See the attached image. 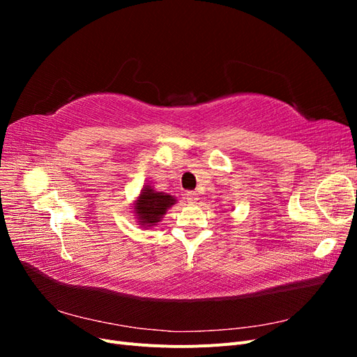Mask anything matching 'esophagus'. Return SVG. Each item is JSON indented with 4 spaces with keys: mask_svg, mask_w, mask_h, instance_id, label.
<instances>
[{
    "mask_svg": "<svg viewBox=\"0 0 357 357\" xmlns=\"http://www.w3.org/2000/svg\"><path fill=\"white\" fill-rule=\"evenodd\" d=\"M186 199H188V202H190V204H195L197 201H198V195L195 192H188L186 193Z\"/></svg>",
    "mask_w": 357,
    "mask_h": 357,
    "instance_id": "esophagus-1",
    "label": "esophagus"
}]
</instances>
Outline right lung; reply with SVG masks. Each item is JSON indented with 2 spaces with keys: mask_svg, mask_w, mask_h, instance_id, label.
Segmentation results:
<instances>
[{
  "mask_svg": "<svg viewBox=\"0 0 357 357\" xmlns=\"http://www.w3.org/2000/svg\"><path fill=\"white\" fill-rule=\"evenodd\" d=\"M176 202L177 199L174 197L168 195L165 192H158L147 183L135 199L132 210L137 215L135 219L139 226H143V228H152V226L158 225L162 220L167 210Z\"/></svg>",
  "mask_w": 357,
  "mask_h": 357,
  "instance_id": "add662e5",
  "label": "right lung"
}]
</instances>
